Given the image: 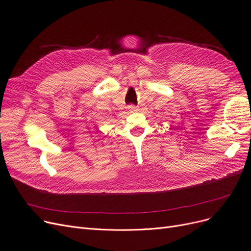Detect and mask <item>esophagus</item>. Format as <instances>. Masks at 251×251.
I'll list each match as a JSON object with an SVG mask.
<instances>
[{
    "label": "esophagus",
    "instance_id": "obj_1",
    "mask_svg": "<svg viewBox=\"0 0 251 251\" xmlns=\"http://www.w3.org/2000/svg\"><path fill=\"white\" fill-rule=\"evenodd\" d=\"M128 109H129L131 112H134V111H136V107H135V105H132V104L129 105Z\"/></svg>",
    "mask_w": 251,
    "mask_h": 251
}]
</instances>
